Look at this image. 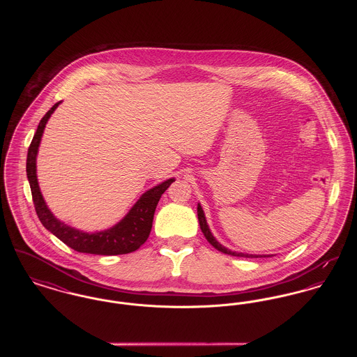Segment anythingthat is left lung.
Masks as SVG:
<instances>
[{
    "instance_id": "1",
    "label": "left lung",
    "mask_w": 357,
    "mask_h": 357,
    "mask_svg": "<svg viewBox=\"0 0 357 357\" xmlns=\"http://www.w3.org/2000/svg\"><path fill=\"white\" fill-rule=\"evenodd\" d=\"M198 221H199V226H201V230L204 233V237L208 241V243H211L217 250H220L222 253L229 255H234V257H246V258H261V257H272V255H246V253H238V252H231L230 249L225 248L223 245H221L214 236L211 234L210 229H208V225L206 222V217H204V210L201 207V204H198Z\"/></svg>"
}]
</instances>
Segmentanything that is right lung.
I'll return each instance as SVG.
<instances>
[{
  "label": "right lung",
  "mask_w": 357,
  "mask_h": 357,
  "mask_svg": "<svg viewBox=\"0 0 357 357\" xmlns=\"http://www.w3.org/2000/svg\"><path fill=\"white\" fill-rule=\"evenodd\" d=\"M60 102H56L44 115V118L40 120L37 131L32 139V143L28 149L26 175L31 185L37 217L47 230H50L52 234H54L70 249L79 253L100 255L132 253L147 241L153 227V213H155L156 204L159 202L162 194L170 187L175 179L174 178L167 179L160 185L146 191L132 206V208L127 213V215L115 226L107 230L96 231V233H84L82 230L70 227L64 222L59 221L52 214L40 191L38 182H37V174H36V158L38 153L41 136L45 130V124Z\"/></svg>",
  "instance_id": "add662e5"
}]
</instances>
